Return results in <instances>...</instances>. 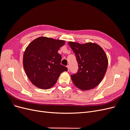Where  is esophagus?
<instances>
[{"label":"esophagus","mask_w":130,"mask_h":130,"mask_svg":"<svg viewBox=\"0 0 130 130\" xmlns=\"http://www.w3.org/2000/svg\"><path fill=\"white\" fill-rule=\"evenodd\" d=\"M67 68H68V71H69V70H70L69 66V65H67Z\"/></svg>","instance_id":"1"}]
</instances>
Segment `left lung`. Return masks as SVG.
<instances>
[{
  "mask_svg": "<svg viewBox=\"0 0 130 130\" xmlns=\"http://www.w3.org/2000/svg\"><path fill=\"white\" fill-rule=\"evenodd\" d=\"M68 44L76 57L78 71L71 75L75 86L83 90L93 89L99 85L107 69L108 59L104 50L96 43L81 44L69 42Z\"/></svg>",
  "mask_w": 130,
  "mask_h": 130,
  "instance_id": "obj_1",
  "label": "left lung"
}]
</instances>
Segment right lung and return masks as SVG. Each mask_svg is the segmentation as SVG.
<instances>
[{
  "label": "right lung",
  "mask_w": 130,
  "mask_h": 130,
  "mask_svg": "<svg viewBox=\"0 0 130 130\" xmlns=\"http://www.w3.org/2000/svg\"><path fill=\"white\" fill-rule=\"evenodd\" d=\"M65 41L40 37L31 42L23 55L25 73L32 84L42 89L52 88L59 76L68 68L61 64L62 57L58 50Z\"/></svg>",
  "instance_id": "right-lung-1"
}]
</instances>
